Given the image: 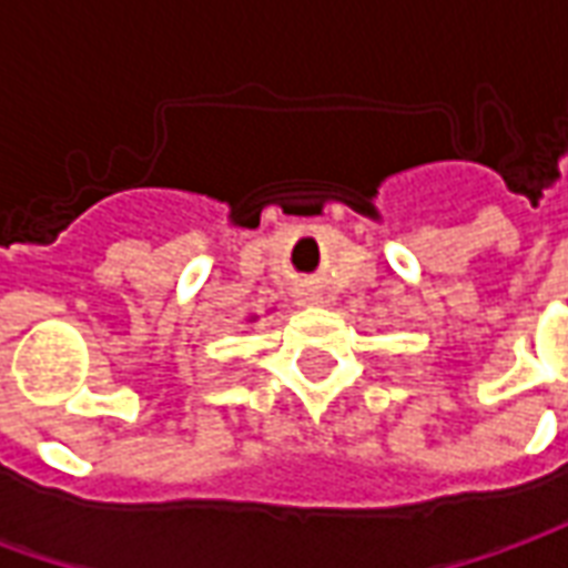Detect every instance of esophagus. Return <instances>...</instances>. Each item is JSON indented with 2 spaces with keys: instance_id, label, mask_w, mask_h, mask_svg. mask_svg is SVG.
Masks as SVG:
<instances>
[{
  "instance_id": "obj_1",
  "label": "esophagus",
  "mask_w": 568,
  "mask_h": 568,
  "mask_svg": "<svg viewBox=\"0 0 568 568\" xmlns=\"http://www.w3.org/2000/svg\"><path fill=\"white\" fill-rule=\"evenodd\" d=\"M304 304H322V297L320 295H310V297H304Z\"/></svg>"
}]
</instances>
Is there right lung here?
<instances>
[{"label": "right lung", "instance_id": "1", "mask_svg": "<svg viewBox=\"0 0 568 568\" xmlns=\"http://www.w3.org/2000/svg\"><path fill=\"white\" fill-rule=\"evenodd\" d=\"M255 320H258V316H248V322H255Z\"/></svg>", "mask_w": 568, "mask_h": 568}]
</instances>
